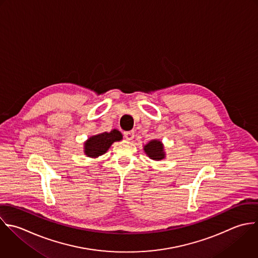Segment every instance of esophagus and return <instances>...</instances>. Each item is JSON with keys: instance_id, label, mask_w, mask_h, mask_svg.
I'll return each mask as SVG.
<instances>
[{"instance_id": "obj_1", "label": "esophagus", "mask_w": 258, "mask_h": 258, "mask_svg": "<svg viewBox=\"0 0 258 258\" xmlns=\"http://www.w3.org/2000/svg\"><path fill=\"white\" fill-rule=\"evenodd\" d=\"M123 136H124V138H125L127 141H132V140L135 138V132H134V131L124 132V133H123Z\"/></svg>"}]
</instances>
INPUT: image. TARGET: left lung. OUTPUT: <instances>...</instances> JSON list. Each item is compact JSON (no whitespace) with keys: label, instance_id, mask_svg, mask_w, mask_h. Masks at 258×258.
<instances>
[{"label":"left lung","instance_id":"8db88e82","mask_svg":"<svg viewBox=\"0 0 258 258\" xmlns=\"http://www.w3.org/2000/svg\"><path fill=\"white\" fill-rule=\"evenodd\" d=\"M144 151L149 156V158L155 161H161L166 157L164 146L159 140H152L144 147Z\"/></svg>","mask_w":258,"mask_h":258}]
</instances>
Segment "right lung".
<instances>
[{"label": "right lung", "instance_id": "add662e5", "mask_svg": "<svg viewBox=\"0 0 258 258\" xmlns=\"http://www.w3.org/2000/svg\"><path fill=\"white\" fill-rule=\"evenodd\" d=\"M120 140H122V135L117 130L92 136L84 143V154L89 158H97L105 154L114 142Z\"/></svg>", "mask_w": 258, "mask_h": 258}]
</instances>
